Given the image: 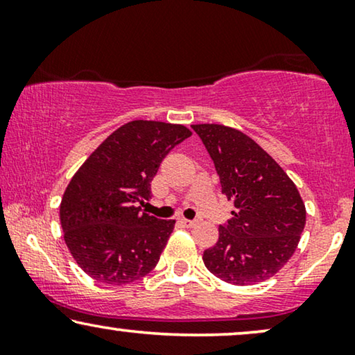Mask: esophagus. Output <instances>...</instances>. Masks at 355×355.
Masks as SVG:
<instances>
[{
  "instance_id": "obj_1",
  "label": "esophagus",
  "mask_w": 355,
  "mask_h": 355,
  "mask_svg": "<svg viewBox=\"0 0 355 355\" xmlns=\"http://www.w3.org/2000/svg\"><path fill=\"white\" fill-rule=\"evenodd\" d=\"M182 225L186 227H193L197 225V221L196 220H182Z\"/></svg>"
}]
</instances>
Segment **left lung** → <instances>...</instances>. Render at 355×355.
Segmentation results:
<instances>
[{
  "instance_id": "8db88e82",
  "label": "left lung",
  "mask_w": 355,
  "mask_h": 355,
  "mask_svg": "<svg viewBox=\"0 0 355 355\" xmlns=\"http://www.w3.org/2000/svg\"><path fill=\"white\" fill-rule=\"evenodd\" d=\"M236 211L203 252V263L230 284L249 286L278 273L297 249L305 205L283 168L241 130L193 124Z\"/></svg>"
}]
</instances>
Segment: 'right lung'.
I'll list each match as a JSON object with an SVG mask.
<instances>
[{
	"label": "right lung",
	"mask_w": 355,
	"mask_h": 355,
	"mask_svg": "<svg viewBox=\"0 0 355 355\" xmlns=\"http://www.w3.org/2000/svg\"><path fill=\"white\" fill-rule=\"evenodd\" d=\"M181 124L130 121L82 164L60 207L64 241L77 265L105 284H129L148 275L174 230V220L142 211L163 158L191 137Z\"/></svg>",
	"instance_id": "right-lung-1"
}]
</instances>
